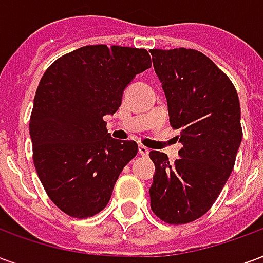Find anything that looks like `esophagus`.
<instances>
[{"mask_svg": "<svg viewBox=\"0 0 263 263\" xmlns=\"http://www.w3.org/2000/svg\"><path fill=\"white\" fill-rule=\"evenodd\" d=\"M138 151H139V155H142V156H148L149 155V149L146 146H143V145H139Z\"/></svg>", "mask_w": 263, "mask_h": 263, "instance_id": "1", "label": "esophagus"}]
</instances>
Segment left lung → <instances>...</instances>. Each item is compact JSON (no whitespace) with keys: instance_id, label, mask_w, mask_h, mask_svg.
<instances>
[{"instance_id":"obj_1","label":"left lung","mask_w":263,"mask_h":263,"mask_svg":"<svg viewBox=\"0 0 263 263\" xmlns=\"http://www.w3.org/2000/svg\"><path fill=\"white\" fill-rule=\"evenodd\" d=\"M167 101L171 125L183 148L179 159L151 151L155 163L151 209L169 224H186L210 210L231 175L242 139L235 87L193 49L151 50Z\"/></svg>"}]
</instances>
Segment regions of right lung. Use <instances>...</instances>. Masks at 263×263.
I'll list each match as a JSON object with an SVG mask.
<instances>
[{"instance_id": "obj_1", "label": "right lung", "mask_w": 263, "mask_h": 263, "mask_svg": "<svg viewBox=\"0 0 263 263\" xmlns=\"http://www.w3.org/2000/svg\"><path fill=\"white\" fill-rule=\"evenodd\" d=\"M149 67L145 49L91 45L62 56L41 79L29 122L33 163L66 214L100 213L137 155V142L111 137L103 118L120 108L126 86Z\"/></svg>"}]
</instances>
